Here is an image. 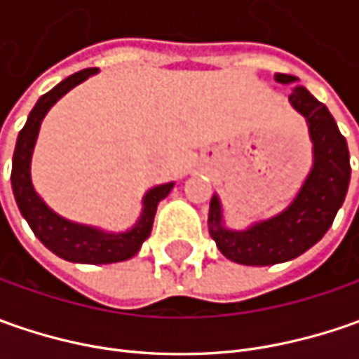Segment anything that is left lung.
Returning <instances> with one entry per match:
<instances>
[{"mask_svg": "<svg viewBox=\"0 0 359 359\" xmlns=\"http://www.w3.org/2000/svg\"><path fill=\"white\" fill-rule=\"evenodd\" d=\"M278 83H296V76L276 74ZM290 104L306 119L313 161L292 203L280 214L250 224L245 229L226 226L219 196L210 201L208 229L217 250L241 266H273L290 262L325 236L346 200L350 186V151L336 119L304 86L290 93Z\"/></svg>", "mask_w": 359, "mask_h": 359, "instance_id": "1", "label": "left lung"}]
</instances>
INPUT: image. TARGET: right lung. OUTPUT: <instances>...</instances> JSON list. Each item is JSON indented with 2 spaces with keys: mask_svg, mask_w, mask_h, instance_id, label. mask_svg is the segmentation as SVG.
I'll list each match as a JSON object with an SVG mask.
<instances>
[{
  "mask_svg": "<svg viewBox=\"0 0 359 359\" xmlns=\"http://www.w3.org/2000/svg\"><path fill=\"white\" fill-rule=\"evenodd\" d=\"M97 72L100 69L95 67L81 69L74 76L65 77L53 90H49L37 100V104L27 116L23 130L18 135L13 163H11V189L21 215L29 224L35 238L49 252L74 264H116L133 257L151 233L158 203L163 198H168V194L175 186L173 182H170L147 189L142 200V214L137 222L126 231H107L95 226L72 222L63 215L55 214L35 191L32 182V156H34L41 121L67 91L74 90L88 77L95 76Z\"/></svg>",
  "mask_w": 359,
  "mask_h": 359,
  "instance_id": "obj_1",
  "label": "right lung"
}]
</instances>
